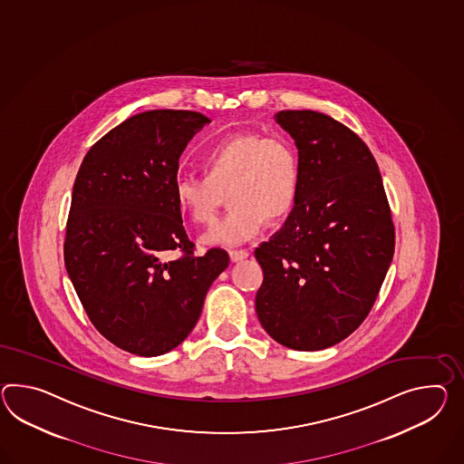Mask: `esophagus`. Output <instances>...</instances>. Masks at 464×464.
Segmentation results:
<instances>
[{
    "mask_svg": "<svg viewBox=\"0 0 464 464\" xmlns=\"http://www.w3.org/2000/svg\"><path fill=\"white\" fill-rule=\"evenodd\" d=\"M248 255L246 249H233V251H229V260L237 263V261L246 260Z\"/></svg>",
    "mask_w": 464,
    "mask_h": 464,
    "instance_id": "34e87169",
    "label": "esophagus"
}]
</instances>
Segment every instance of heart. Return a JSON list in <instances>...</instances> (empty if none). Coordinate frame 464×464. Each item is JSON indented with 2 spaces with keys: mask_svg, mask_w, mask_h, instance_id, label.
Returning a JSON list of instances; mask_svg holds the SVG:
<instances>
[{
  "mask_svg": "<svg viewBox=\"0 0 464 464\" xmlns=\"http://www.w3.org/2000/svg\"><path fill=\"white\" fill-rule=\"evenodd\" d=\"M201 168L204 176L178 178L172 196L182 216L209 225L227 194L229 213L201 237L211 246H237L258 237L268 219L290 213L300 189V159L283 137H221L204 150Z\"/></svg>",
  "mask_w": 464,
  "mask_h": 464,
  "instance_id": "heart-1",
  "label": "heart"
}]
</instances>
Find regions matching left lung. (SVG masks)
Wrapping results in <instances>:
<instances>
[{
  "label": "left lung",
  "instance_id": "1",
  "mask_svg": "<svg viewBox=\"0 0 464 464\" xmlns=\"http://www.w3.org/2000/svg\"><path fill=\"white\" fill-rule=\"evenodd\" d=\"M295 140L300 189L280 231L255 249V306L266 334L294 351H324L369 315L394 256V225L372 152L315 111L275 115Z\"/></svg>",
  "mask_w": 464,
  "mask_h": 464
}]
</instances>
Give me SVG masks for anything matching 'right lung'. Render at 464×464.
<instances>
[{
	"label": "right lung",
	"instance_id": "add662e5",
	"mask_svg": "<svg viewBox=\"0 0 464 464\" xmlns=\"http://www.w3.org/2000/svg\"><path fill=\"white\" fill-rule=\"evenodd\" d=\"M206 115L149 111L92 146L72 192L65 268L93 327L119 349L156 357L191 334L229 265L223 249L194 256L172 196L179 158ZM183 256L169 260V253Z\"/></svg>",
	"mask_w": 464,
	"mask_h": 464
}]
</instances>
